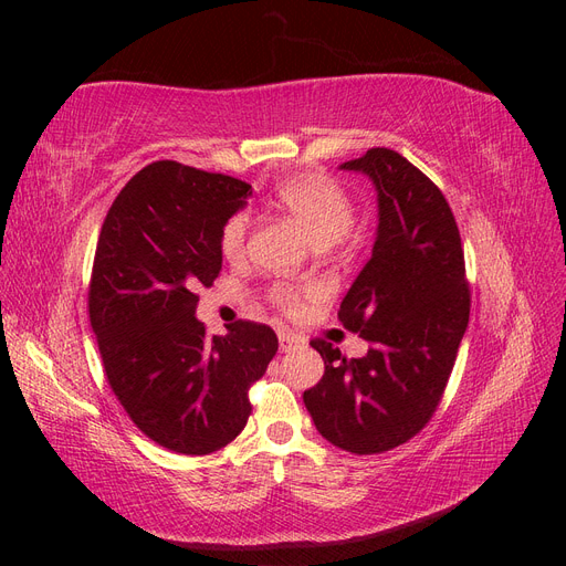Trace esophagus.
<instances>
[{
	"instance_id": "1",
	"label": "esophagus",
	"mask_w": 566,
	"mask_h": 566,
	"mask_svg": "<svg viewBox=\"0 0 566 566\" xmlns=\"http://www.w3.org/2000/svg\"><path fill=\"white\" fill-rule=\"evenodd\" d=\"M279 345H281V352H293V349H297V347L304 345V339L297 337L295 333L281 331V333H279Z\"/></svg>"
}]
</instances>
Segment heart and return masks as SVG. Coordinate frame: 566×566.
Instances as JSON below:
<instances>
[{
  "label": "heart",
  "mask_w": 566,
  "mask_h": 566,
  "mask_svg": "<svg viewBox=\"0 0 566 566\" xmlns=\"http://www.w3.org/2000/svg\"><path fill=\"white\" fill-rule=\"evenodd\" d=\"M273 202L293 217L310 241L318 248L333 245L345 238L354 221V205L337 181L323 175H293L273 188ZM250 231V217L245 212L233 214L219 233V248L227 260H238L245 252V238ZM273 300L281 306H295L297 293L290 287L273 290Z\"/></svg>",
  "instance_id": "obj_1"
}]
</instances>
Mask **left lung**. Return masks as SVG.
Returning a JSON list of instances; mask_svg holds the SVG:
<instances>
[{
	"label": "left lung",
	"instance_id": "obj_1",
	"mask_svg": "<svg viewBox=\"0 0 566 566\" xmlns=\"http://www.w3.org/2000/svg\"><path fill=\"white\" fill-rule=\"evenodd\" d=\"M339 169L364 175L378 193V229L339 321L368 342L345 358L314 339L325 370L304 406L333 447L370 455L418 434L449 382L470 321L465 256L453 212L418 167L389 148H370Z\"/></svg>",
	"mask_w": 566,
	"mask_h": 566
}]
</instances>
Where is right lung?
Returning a JSON list of instances; mask_svg holds the SVG:
<instances>
[{"label": "right lung", "mask_w": 566, "mask_h": 566, "mask_svg": "<svg viewBox=\"0 0 566 566\" xmlns=\"http://www.w3.org/2000/svg\"><path fill=\"white\" fill-rule=\"evenodd\" d=\"M252 186L160 160L115 198L96 243L90 316L108 382L139 430L184 455L224 449L250 418L248 389L276 356L269 325L205 335L198 285L221 271L219 233Z\"/></svg>", "instance_id": "add662e5"}]
</instances>
